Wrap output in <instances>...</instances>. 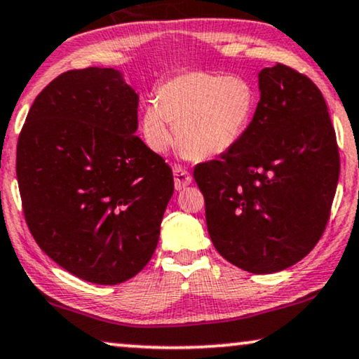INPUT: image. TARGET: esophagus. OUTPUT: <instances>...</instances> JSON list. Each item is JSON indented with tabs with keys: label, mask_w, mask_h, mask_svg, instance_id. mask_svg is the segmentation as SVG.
I'll list each match as a JSON object with an SVG mask.
<instances>
[{
	"label": "esophagus",
	"mask_w": 359,
	"mask_h": 359,
	"mask_svg": "<svg viewBox=\"0 0 359 359\" xmlns=\"http://www.w3.org/2000/svg\"><path fill=\"white\" fill-rule=\"evenodd\" d=\"M172 170H174L175 189H177V190H182V189H185L187 185H190V184H191V175H190L189 170H187V169L184 168V165H180V164H174Z\"/></svg>",
	"instance_id": "obj_1"
}]
</instances>
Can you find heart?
<instances>
[{"mask_svg":"<svg viewBox=\"0 0 359 359\" xmlns=\"http://www.w3.org/2000/svg\"><path fill=\"white\" fill-rule=\"evenodd\" d=\"M257 94L242 76L177 73L156 89V104L141 112V135L154 153H164L175 138L185 154L210 159L239 143L254 118Z\"/></svg>","mask_w":359,"mask_h":359,"instance_id":"1","label":"heart"}]
</instances>
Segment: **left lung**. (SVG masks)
Returning <instances> with one entry per match:
<instances>
[{"label":"left lung","instance_id":"obj_1","mask_svg":"<svg viewBox=\"0 0 359 359\" xmlns=\"http://www.w3.org/2000/svg\"><path fill=\"white\" fill-rule=\"evenodd\" d=\"M260 100L245 135L219 159L196 164L216 250L250 273H275L324 234L340 156L320 89L286 65L259 73Z\"/></svg>","mask_w":359,"mask_h":359}]
</instances>
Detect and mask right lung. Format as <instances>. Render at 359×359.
Here are the masks:
<instances>
[{
  "mask_svg": "<svg viewBox=\"0 0 359 359\" xmlns=\"http://www.w3.org/2000/svg\"><path fill=\"white\" fill-rule=\"evenodd\" d=\"M138 130V94L114 68L72 69L30 107L16 174L30 234L81 280L118 285L144 269L174 194L172 169Z\"/></svg>",
  "mask_w": 359,
  "mask_h": 359,
  "instance_id": "obj_1",
  "label": "right lung"
}]
</instances>
